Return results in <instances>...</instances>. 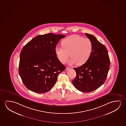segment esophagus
Masks as SVG:
<instances>
[{
    "mask_svg": "<svg viewBox=\"0 0 126 126\" xmlns=\"http://www.w3.org/2000/svg\"><path fill=\"white\" fill-rule=\"evenodd\" d=\"M71 69V68H70V67H66V69L65 70H66V71H67V70H69V69Z\"/></svg>",
    "mask_w": 126,
    "mask_h": 126,
    "instance_id": "obj_1",
    "label": "esophagus"
}]
</instances>
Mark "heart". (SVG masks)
<instances>
[{"label": "heart", "instance_id": "heart-1", "mask_svg": "<svg viewBox=\"0 0 126 126\" xmlns=\"http://www.w3.org/2000/svg\"><path fill=\"white\" fill-rule=\"evenodd\" d=\"M62 47H56L55 53L63 64L65 63L70 57V64L81 66L85 64L91 57L93 45L89 38L78 35H72L62 40Z\"/></svg>", "mask_w": 126, "mask_h": 126}]
</instances>
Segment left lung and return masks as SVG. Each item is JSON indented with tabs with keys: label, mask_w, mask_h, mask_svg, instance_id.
I'll return each instance as SVG.
<instances>
[{
	"label": "left lung",
	"mask_w": 126,
	"mask_h": 126,
	"mask_svg": "<svg viewBox=\"0 0 126 126\" xmlns=\"http://www.w3.org/2000/svg\"><path fill=\"white\" fill-rule=\"evenodd\" d=\"M85 34L93 43V52L85 64L74 68L76 76L72 83L78 90L88 93L104 84L110 69V60L106 47L93 35Z\"/></svg>",
	"instance_id": "8db88e82"
}]
</instances>
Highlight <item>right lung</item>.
Returning a JSON list of instances; mask_svg holds the SVG:
<instances>
[{
	"label": "right lung",
	"mask_w": 126,
	"mask_h": 126,
	"mask_svg": "<svg viewBox=\"0 0 126 126\" xmlns=\"http://www.w3.org/2000/svg\"><path fill=\"white\" fill-rule=\"evenodd\" d=\"M65 37L52 33L38 35L23 47L19 73L30 90L37 93L48 92L55 85L58 74L65 69L55 51L58 41Z\"/></svg>",
	"instance_id": "obj_1"
}]
</instances>
